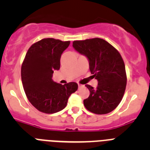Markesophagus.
Instances as JSON below:
<instances>
[{
    "label": "esophagus",
    "instance_id": "1",
    "mask_svg": "<svg viewBox=\"0 0 150 150\" xmlns=\"http://www.w3.org/2000/svg\"><path fill=\"white\" fill-rule=\"evenodd\" d=\"M83 86H83V85H81V84H78V87H79V88H83Z\"/></svg>",
    "mask_w": 150,
    "mask_h": 150
}]
</instances>
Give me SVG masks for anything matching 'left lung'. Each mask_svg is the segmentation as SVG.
I'll return each mask as SVG.
<instances>
[{
    "label": "left lung",
    "mask_w": 150,
    "mask_h": 150,
    "mask_svg": "<svg viewBox=\"0 0 150 150\" xmlns=\"http://www.w3.org/2000/svg\"><path fill=\"white\" fill-rule=\"evenodd\" d=\"M73 47L86 57L90 71L98 80L96 88L86 85L90 95L83 100L84 106L95 114L110 112L120 104L126 87L125 67L121 55L100 38L74 41Z\"/></svg>",
    "instance_id": "1"
}]
</instances>
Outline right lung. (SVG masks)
<instances>
[{
	"label": "right lung",
	"mask_w": 150,
	"mask_h": 150,
	"mask_svg": "<svg viewBox=\"0 0 150 150\" xmlns=\"http://www.w3.org/2000/svg\"><path fill=\"white\" fill-rule=\"evenodd\" d=\"M70 41L46 38L34 43L22 63L21 76L28 99L36 109L55 113L67 106L69 97L78 88L71 82L62 85L54 82L52 74L60 69V59Z\"/></svg>",
	"instance_id": "1"
}]
</instances>
